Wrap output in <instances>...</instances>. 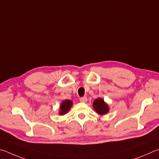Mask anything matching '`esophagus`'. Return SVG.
Here are the masks:
<instances>
[{
  "mask_svg": "<svg viewBox=\"0 0 159 159\" xmlns=\"http://www.w3.org/2000/svg\"><path fill=\"white\" fill-rule=\"evenodd\" d=\"M80 101L82 102H85L87 101V98L86 96L84 97H82V98H80Z\"/></svg>",
  "mask_w": 159,
  "mask_h": 159,
  "instance_id": "esophagus-1",
  "label": "esophagus"
}]
</instances>
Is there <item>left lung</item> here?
I'll return each mask as SVG.
<instances>
[{"label": "left lung", "instance_id": "8db88e82", "mask_svg": "<svg viewBox=\"0 0 159 159\" xmlns=\"http://www.w3.org/2000/svg\"><path fill=\"white\" fill-rule=\"evenodd\" d=\"M93 109L100 115H104L109 112V106L105 102L104 100L101 98H98L94 101L93 103Z\"/></svg>", "mask_w": 159, "mask_h": 159}]
</instances>
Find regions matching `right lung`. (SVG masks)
<instances>
[{"mask_svg":"<svg viewBox=\"0 0 159 159\" xmlns=\"http://www.w3.org/2000/svg\"><path fill=\"white\" fill-rule=\"evenodd\" d=\"M72 105V102L70 100H66L63 101L60 105V115H63L68 112L69 110L70 109V107Z\"/></svg>","mask_w":159,"mask_h":159,"instance_id":"1","label":"right lung"}]
</instances>
